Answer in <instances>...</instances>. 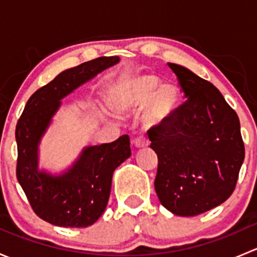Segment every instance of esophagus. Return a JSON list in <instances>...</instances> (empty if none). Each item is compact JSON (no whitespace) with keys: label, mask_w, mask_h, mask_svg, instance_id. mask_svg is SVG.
<instances>
[{"label":"esophagus","mask_w":257,"mask_h":257,"mask_svg":"<svg viewBox=\"0 0 257 257\" xmlns=\"http://www.w3.org/2000/svg\"><path fill=\"white\" fill-rule=\"evenodd\" d=\"M134 145H136L137 148L148 147V145H149V141H148L147 138H144V137H139V138H137L136 141H134Z\"/></svg>","instance_id":"34e87169"}]
</instances>
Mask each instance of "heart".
<instances>
[{"mask_svg": "<svg viewBox=\"0 0 257 257\" xmlns=\"http://www.w3.org/2000/svg\"><path fill=\"white\" fill-rule=\"evenodd\" d=\"M112 103L119 112H134L143 107V121L155 128L174 115L180 92L173 83H162L154 74L142 73L119 82L113 89Z\"/></svg>", "mask_w": 257, "mask_h": 257, "instance_id": "heart-1", "label": "heart"}]
</instances>
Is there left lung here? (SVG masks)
Listing matches in <instances>:
<instances>
[{"label":"left lung","instance_id":"8db88e82","mask_svg":"<svg viewBox=\"0 0 257 257\" xmlns=\"http://www.w3.org/2000/svg\"><path fill=\"white\" fill-rule=\"evenodd\" d=\"M168 66L186 100L168 123L148 131L158 155L154 186L164 208L195 216L230 198L245 148L239 116L219 89L185 67Z\"/></svg>","mask_w":257,"mask_h":257}]
</instances>
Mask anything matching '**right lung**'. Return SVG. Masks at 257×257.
<instances>
[{"mask_svg":"<svg viewBox=\"0 0 257 257\" xmlns=\"http://www.w3.org/2000/svg\"><path fill=\"white\" fill-rule=\"evenodd\" d=\"M119 62L118 56L99 57L59 73L28 99L16 125V175L33 211L63 227H87L107 208L113 173L131 157L128 136L112 143L87 147L62 174L38 169V147L66 95Z\"/></svg>","mask_w":257,"mask_h":257,"instance_id":"right-lung-1","label":"right lung"}]
</instances>
